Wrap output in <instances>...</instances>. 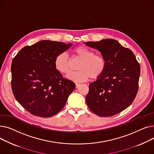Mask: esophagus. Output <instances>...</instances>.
I'll use <instances>...</instances> for the list:
<instances>
[{
  "instance_id": "1",
  "label": "esophagus",
  "mask_w": 154,
  "mask_h": 154,
  "mask_svg": "<svg viewBox=\"0 0 154 154\" xmlns=\"http://www.w3.org/2000/svg\"><path fill=\"white\" fill-rule=\"evenodd\" d=\"M80 86V84H75V87H76V88H79Z\"/></svg>"
}]
</instances>
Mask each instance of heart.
<instances>
[{"instance_id": "obj_1", "label": "heart", "mask_w": 154, "mask_h": 154, "mask_svg": "<svg viewBox=\"0 0 154 154\" xmlns=\"http://www.w3.org/2000/svg\"><path fill=\"white\" fill-rule=\"evenodd\" d=\"M73 53L81 59L77 69L71 72L66 78L76 83L86 82L90 77L97 79L100 77L106 69V60L101 55H95L94 52L84 46H79L73 50ZM55 69L65 74L70 70L69 59L66 52L59 54L54 60Z\"/></svg>"}]
</instances>
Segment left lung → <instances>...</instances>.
Returning a JSON list of instances; mask_svg holds the SVG:
<instances>
[{
	"instance_id": "1",
	"label": "left lung",
	"mask_w": 154,
	"mask_h": 154,
	"mask_svg": "<svg viewBox=\"0 0 154 154\" xmlns=\"http://www.w3.org/2000/svg\"><path fill=\"white\" fill-rule=\"evenodd\" d=\"M84 44L98 50L107 63L103 74L89 84L86 103L100 117L116 115L130 106L135 97L140 64L132 51L116 40L106 38Z\"/></svg>"
}]
</instances>
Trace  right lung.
<instances>
[{
  "mask_svg": "<svg viewBox=\"0 0 154 154\" xmlns=\"http://www.w3.org/2000/svg\"><path fill=\"white\" fill-rule=\"evenodd\" d=\"M72 45L41 40L22 48L12 60L13 94L30 114L41 117L55 116L63 108L75 89V83L63 78L54 66L55 57Z\"/></svg>",
  "mask_w": 154,
  "mask_h": 154,
  "instance_id": "right-lung-1",
  "label": "right lung"
}]
</instances>
